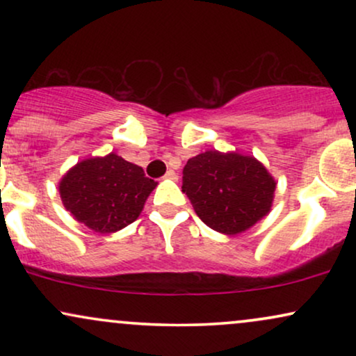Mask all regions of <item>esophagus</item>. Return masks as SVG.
<instances>
[{"label": "esophagus", "mask_w": 356, "mask_h": 356, "mask_svg": "<svg viewBox=\"0 0 356 356\" xmlns=\"http://www.w3.org/2000/svg\"><path fill=\"white\" fill-rule=\"evenodd\" d=\"M164 177H165V179H172V181H175V179H177V174H175L172 169H169V170H167V172H165Z\"/></svg>", "instance_id": "1"}]
</instances>
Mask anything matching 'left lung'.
I'll use <instances>...</instances> for the list:
<instances>
[{
    "label": "left lung",
    "mask_w": 356,
    "mask_h": 356,
    "mask_svg": "<svg viewBox=\"0 0 356 356\" xmlns=\"http://www.w3.org/2000/svg\"><path fill=\"white\" fill-rule=\"evenodd\" d=\"M276 182L254 157L218 150L195 155L182 170V192L211 229L239 234L271 209Z\"/></svg>",
    "instance_id": "left-lung-1"
}]
</instances>
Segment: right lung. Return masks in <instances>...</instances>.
Listing matches in <instances>:
<instances>
[{
	"instance_id": "add662e5",
	"label": "right lung",
	"mask_w": 356,
	"mask_h": 356,
	"mask_svg": "<svg viewBox=\"0 0 356 356\" xmlns=\"http://www.w3.org/2000/svg\"><path fill=\"white\" fill-rule=\"evenodd\" d=\"M157 182L115 154L87 159L60 182L63 206L95 232H115L138 218Z\"/></svg>"
}]
</instances>
